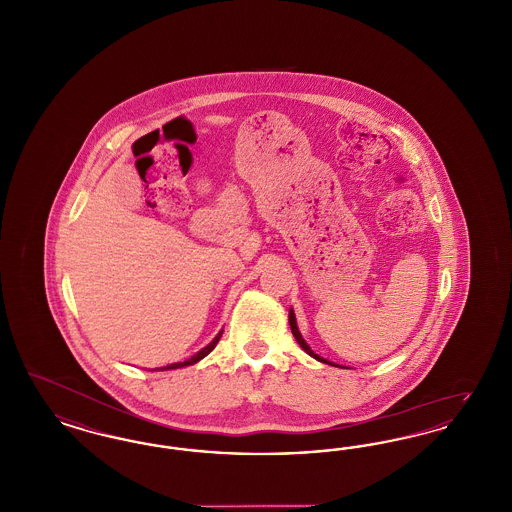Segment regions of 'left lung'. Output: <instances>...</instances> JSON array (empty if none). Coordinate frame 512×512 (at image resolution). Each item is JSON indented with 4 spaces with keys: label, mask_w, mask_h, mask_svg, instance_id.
<instances>
[{
    "label": "left lung",
    "mask_w": 512,
    "mask_h": 512,
    "mask_svg": "<svg viewBox=\"0 0 512 512\" xmlns=\"http://www.w3.org/2000/svg\"><path fill=\"white\" fill-rule=\"evenodd\" d=\"M288 320H290V328H292V334L293 338H295V341L301 345V349L307 353V355H311L313 359H317V361H320V363H324V365H332V366H338L334 365L332 361H328V359H322L320 355H317L311 347H309V343L307 341L303 340V336H301V332H299V328H297V320H295V313H293V309H290V315H288ZM343 368V366H341Z\"/></svg>",
    "instance_id": "1"
}]
</instances>
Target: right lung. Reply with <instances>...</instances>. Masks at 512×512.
Masks as SVG:
<instances>
[{
	"label": "right lung",
	"mask_w": 512,
	"mask_h": 512,
	"mask_svg": "<svg viewBox=\"0 0 512 512\" xmlns=\"http://www.w3.org/2000/svg\"><path fill=\"white\" fill-rule=\"evenodd\" d=\"M220 336H222V330H220L219 334L213 338V341L209 343V345H205L201 351H197L194 357H190L188 361H184V363H172V365L161 366V368H153V370H174V368H182V366H190L195 365V363H199L203 357H207L213 349H215V345L219 343Z\"/></svg>",
	"instance_id": "obj_1"
}]
</instances>
